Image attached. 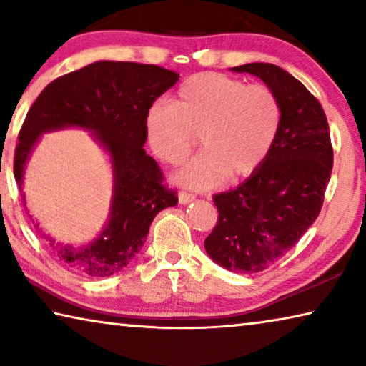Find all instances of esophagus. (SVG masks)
<instances>
[{
  "mask_svg": "<svg viewBox=\"0 0 366 366\" xmlns=\"http://www.w3.org/2000/svg\"><path fill=\"white\" fill-rule=\"evenodd\" d=\"M194 198L195 197L189 194V192H179V203H182V205H185V203H190Z\"/></svg>",
  "mask_w": 366,
  "mask_h": 366,
  "instance_id": "1",
  "label": "esophagus"
}]
</instances>
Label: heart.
Masks as SVG:
<instances>
[{
	"label": "heart",
	"mask_w": 366,
	"mask_h": 366,
	"mask_svg": "<svg viewBox=\"0 0 366 366\" xmlns=\"http://www.w3.org/2000/svg\"><path fill=\"white\" fill-rule=\"evenodd\" d=\"M280 129L281 104L269 86L216 72L187 79L174 104L157 102L147 114L148 140L164 163H184L198 137L203 152L177 174L192 189L213 187L224 176L237 181L255 174Z\"/></svg>",
	"instance_id": "1"
}]
</instances>
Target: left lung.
<instances>
[{
  "instance_id": "1",
  "label": "left lung",
  "mask_w": 366,
  "mask_h": 366,
  "mask_svg": "<svg viewBox=\"0 0 366 366\" xmlns=\"http://www.w3.org/2000/svg\"><path fill=\"white\" fill-rule=\"evenodd\" d=\"M234 72L257 76L281 104V129L262 168L237 189L213 197L218 222L205 239L214 263L253 274L276 263L318 218L332 171L323 108L280 66L250 63Z\"/></svg>"
}]
</instances>
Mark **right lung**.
<instances>
[{
    "instance_id": "add662e5",
    "label": "right lung",
    "mask_w": 366,
    "mask_h": 366,
    "mask_svg": "<svg viewBox=\"0 0 366 366\" xmlns=\"http://www.w3.org/2000/svg\"><path fill=\"white\" fill-rule=\"evenodd\" d=\"M177 80L179 74L154 64L97 61L48 84L29 109L14 153L21 190L24 168L43 132L63 127L92 131L113 163L107 227L82 249L59 247L58 257L80 274L107 277L126 268L144 245L154 216L177 205V192L166 187L158 163L144 150L148 109ZM48 240L54 245L51 237Z\"/></svg>"
}]
</instances>
